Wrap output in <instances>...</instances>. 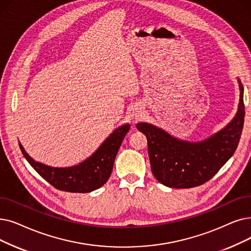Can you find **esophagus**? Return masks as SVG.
<instances>
[{
	"label": "esophagus",
	"mask_w": 251,
	"mask_h": 251,
	"mask_svg": "<svg viewBox=\"0 0 251 251\" xmlns=\"http://www.w3.org/2000/svg\"><path fill=\"white\" fill-rule=\"evenodd\" d=\"M134 117H135V118H136V119H137V118H139V117H141V115H140V114H139V113H138V114H135V115H134Z\"/></svg>",
	"instance_id": "esophagus-1"
}]
</instances>
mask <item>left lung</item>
Listing matches in <instances>:
<instances>
[{
    "instance_id": "obj_1",
    "label": "left lung",
    "mask_w": 251,
    "mask_h": 251,
    "mask_svg": "<svg viewBox=\"0 0 251 251\" xmlns=\"http://www.w3.org/2000/svg\"><path fill=\"white\" fill-rule=\"evenodd\" d=\"M237 81L240 100L235 117L220 131L203 140H183L152 124H136V128L147 136L151 172L159 182L176 189L200 186L213 177L234 155L245 116L244 89L239 78Z\"/></svg>"
}]
</instances>
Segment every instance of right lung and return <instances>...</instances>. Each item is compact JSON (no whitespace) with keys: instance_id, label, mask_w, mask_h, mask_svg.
Listing matches in <instances>:
<instances>
[{"instance_id":"obj_1","label":"right lung","mask_w":251,"mask_h":251,"mask_svg":"<svg viewBox=\"0 0 251 251\" xmlns=\"http://www.w3.org/2000/svg\"><path fill=\"white\" fill-rule=\"evenodd\" d=\"M129 129L128 123L119 126L90 157L70 167L43 164L27 154L20 141L19 147L30 166L54 188L71 193H90L102 187L110 178L117 152Z\"/></svg>"}]
</instances>
